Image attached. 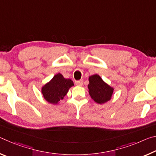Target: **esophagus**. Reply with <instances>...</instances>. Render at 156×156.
<instances>
[{
    "label": "esophagus",
    "instance_id": "34e87169",
    "mask_svg": "<svg viewBox=\"0 0 156 156\" xmlns=\"http://www.w3.org/2000/svg\"><path fill=\"white\" fill-rule=\"evenodd\" d=\"M76 84L77 86H82L83 84V80H78V81H76Z\"/></svg>",
    "mask_w": 156,
    "mask_h": 156
}]
</instances>
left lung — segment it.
<instances>
[{"label": "left lung", "instance_id": "1", "mask_svg": "<svg viewBox=\"0 0 156 156\" xmlns=\"http://www.w3.org/2000/svg\"><path fill=\"white\" fill-rule=\"evenodd\" d=\"M89 93L95 102L98 104H104L111 100L113 88L104 82L99 75L89 76Z\"/></svg>", "mask_w": 156, "mask_h": 156}]
</instances>
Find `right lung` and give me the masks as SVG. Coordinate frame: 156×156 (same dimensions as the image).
I'll return each mask as SVG.
<instances>
[{"mask_svg": "<svg viewBox=\"0 0 156 156\" xmlns=\"http://www.w3.org/2000/svg\"><path fill=\"white\" fill-rule=\"evenodd\" d=\"M73 85L74 84L71 79H66L62 74L58 73L42 87L41 92L47 102L56 105L63 99L69 88Z\"/></svg>", "mask_w": 156, "mask_h": 156, "instance_id": "add662e5", "label": "right lung"}]
</instances>
